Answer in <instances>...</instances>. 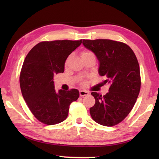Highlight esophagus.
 <instances>
[{
  "instance_id": "obj_1",
  "label": "esophagus",
  "mask_w": 159,
  "mask_h": 159,
  "mask_svg": "<svg viewBox=\"0 0 159 159\" xmlns=\"http://www.w3.org/2000/svg\"><path fill=\"white\" fill-rule=\"evenodd\" d=\"M79 94H80V97H84V96H87L89 95V93H88V91H85V90H80Z\"/></svg>"
}]
</instances>
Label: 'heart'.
Instances as JSON below:
<instances>
[{
	"label": "heart",
	"mask_w": 159,
	"mask_h": 159,
	"mask_svg": "<svg viewBox=\"0 0 159 159\" xmlns=\"http://www.w3.org/2000/svg\"><path fill=\"white\" fill-rule=\"evenodd\" d=\"M89 53H92V52H89V51H84V52H83L82 55H85V54H89Z\"/></svg>",
	"instance_id": "heart-1"
}]
</instances>
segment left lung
Here are the masks:
<instances>
[{
	"label": "left lung",
	"mask_w": 159,
	"mask_h": 159,
	"mask_svg": "<svg viewBox=\"0 0 159 159\" xmlns=\"http://www.w3.org/2000/svg\"><path fill=\"white\" fill-rule=\"evenodd\" d=\"M85 48L95 54L98 73L110 85L102 96L92 92L95 104L90 109L91 117L99 124L113 126L121 122L133 109L140 90V71L133 50L121 42L108 39L83 40Z\"/></svg>",
	"instance_id": "left-lung-1"
}]
</instances>
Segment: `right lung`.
<instances>
[{
  "mask_svg": "<svg viewBox=\"0 0 159 159\" xmlns=\"http://www.w3.org/2000/svg\"><path fill=\"white\" fill-rule=\"evenodd\" d=\"M80 41L41 42L29 51L20 76L21 94L38 120L47 125L64 121L69 106L77 100V89L55 92L54 74L63 73L67 57L81 44Z\"/></svg>",
  "mask_w": 159,
  "mask_h": 159,
  "instance_id": "add662e5",
  "label": "right lung"
}]
</instances>
